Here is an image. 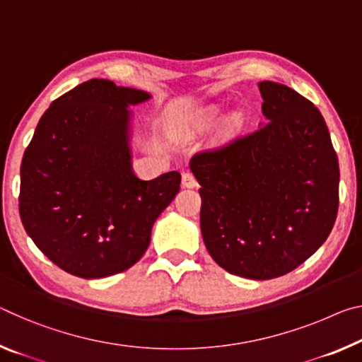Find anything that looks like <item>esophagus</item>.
I'll use <instances>...</instances> for the list:
<instances>
[{"mask_svg":"<svg viewBox=\"0 0 362 362\" xmlns=\"http://www.w3.org/2000/svg\"><path fill=\"white\" fill-rule=\"evenodd\" d=\"M182 185L185 187V188H194L198 185V182H197V179H194V175L192 174V172H183L182 174Z\"/></svg>","mask_w":362,"mask_h":362,"instance_id":"obj_1","label":"esophagus"}]
</instances>
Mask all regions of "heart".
Returning <instances> with one entry per match:
<instances>
[{"mask_svg": "<svg viewBox=\"0 0 362 362\" xmlns=\"http://www.w3.org/2000/svg\"><path fill=\"white\" fill-rule=\"evenodd\" d=\"M217 111H216V109H211V111L208 112V117H212V116H214V114H216Z\"/></svg>", "mask_w": 362, "mask_h": 362, "instance_id": "1", "label": "heart"}]
</instances>
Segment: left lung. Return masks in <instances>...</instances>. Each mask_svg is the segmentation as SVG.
Masks as SVG:
<instances>
[{
    "mask_svg": "<svg viewBox=\"0 0 362 362\" xmlns=\"http://www.w3.org/2000/svg\"><path fill=\"white\" fill-rule=\"evenodd\" d=\"M266 120L228 145L194 154L202 233L227 272L267 280L320 248L338 212L340 169L319 109L282 83L259 82Z\"/></svg>",
    "mask_w": 362,
    "mask_h": 362,
    "instance_id": "1",
    "label": "left lung"
}]
</instances>
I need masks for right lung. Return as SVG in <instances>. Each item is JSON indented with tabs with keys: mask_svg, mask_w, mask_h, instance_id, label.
Returning a JSON list of instances; mask_svg holds the SVG:
<instances>
[{
	"mask_svg": "<svg viewBox=\"0 0 362 362\" xmlns=\"http://www.w3.org/2000/svg\"><path fill=\"white\" fill-rule=\"evenodd\" d=\"M151 96L91 78L51 103L21 165L25 232L57 267L82 279L127 271L180 190V174L141 180L132 169L129 106Z\"/></svg>",
	"mask_w": 362,
	"mask_h": 362,
	"instance_id": "1",
	"label": "right lung"
}]
</instances>
